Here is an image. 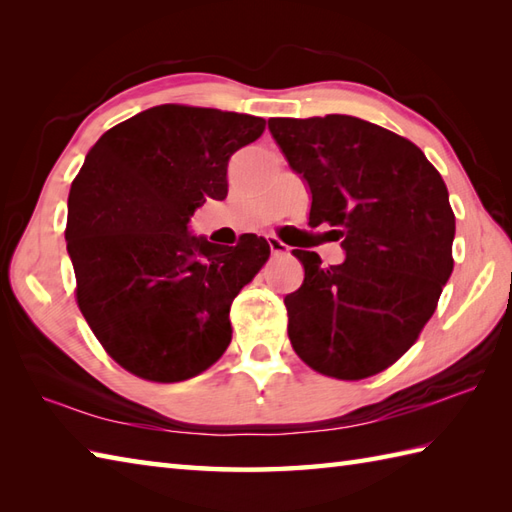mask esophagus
<instances>
[{"label":"esophagus","instance_id":"obj_1","mask_svg":"<svg viewBox=\"0 0 512 512\" xmlns=\"http://www.w3.org/2000/svg\"><path fill=\"white\" fill-rule=\"evenodd\" d=\"M268 246H270V253H273V257H281V255L290 253V248L275 235H268Z\"/></svg>","mask_w":512,"mask_h":512}]
</instances>
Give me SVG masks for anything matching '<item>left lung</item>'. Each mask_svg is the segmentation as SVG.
<instances>
[{
    "instance_id": "obj_1",
    "label": "left lung",
    "mask_w": 512,
    "mask_h": 512,
    "mask_svg": "<svg viewBox=\"0 0 512 512\" xmlns=\"http://www.w3.org/2000/svg\"><path fill=\"white\" fill-rule=\"evenodd\" d=\"M268 129L312 193L310 226H334L345 250L336 266L292 250L306 277L284 299L290 343L325 376L383 372L416 343L453 273L447 184L411 140L356 116L270 118Z\"/></svg>"
}]
</instances>
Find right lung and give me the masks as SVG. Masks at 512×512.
Wrapping results in <instances>:
<instances>
[{"instance_id": "obj_1", "label": "right lung", "mask_w": 512, "mask_h": 512, "mask_svg": "<svg viewBox=\"0 0 512 512\" xmlns=\"http://www.w3.org/2000/svg\"><path fill=\"white\" fill-rule=\"evenodd\" d=\"M257 116L158 105L105 132L68 198L65 242L76 303L105 352L154 383L202 374L231 343V303L270 246L189 233L206 200H224L237 149L264 134Z\"/></svg>"}]
</instances>
